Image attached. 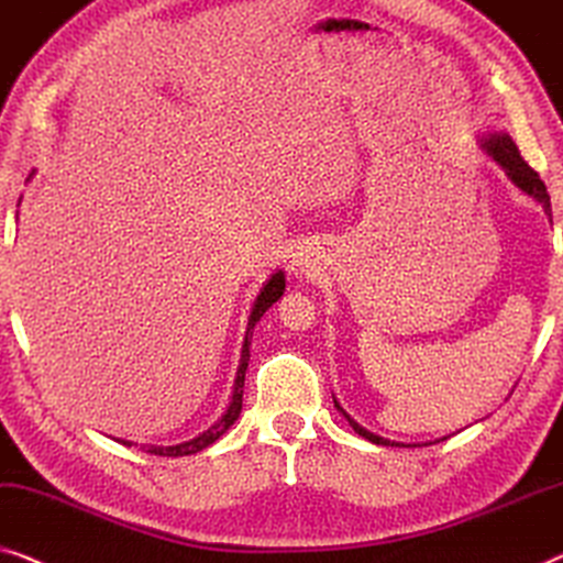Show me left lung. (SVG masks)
<instances>
[{"mask_svg":"<svg viewBox=\"0 0 563 563\" xmlns=\"http://www.w3.org/2000/svg\"><path fill=\"white\" fill-rule=\"evenodd\" d=\"M485 147H487V153L493 155L495 161L500 163L505 170H508V176L512 178V184H516L518 188H522V191H526L528 196H533V199L541 201L543 209L551 213V196H549V191H545V184L541 180V176H538V173L526 163V157L520 155V150H518L516 142L510 140V134H493V137L485 142ZM334 406L339 408L336 400H334ZM339 410H342V408H339ZM342 413H344V410H342ZM346 421H350L352 429L357 431L360 437L367 439V441L383 443V446H387V443H390L387 439H379V437H375V433H369L367 429H362V426L357 421H352L350 416H346Z\"/></svg>","mask_w":563,"mask_h":563,"instance_id":"left-lung-1","label":"left lung"}]
</instances>
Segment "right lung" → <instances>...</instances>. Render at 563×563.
I'll return each instance as SVG.
<instances>
[{
    "mask_svg": "<svg viewBox=\"0 0 563 563\" xmlns=\"http://www.w3.org/2000/svg\"><path fill=\"white\" fill-rule=\"evenodd\" d=\"M285 290V278L283 273H275L267 285L263 288V292L257 296V303L252 308V316H250V327H247V336H244V346H242V364H240V372H236V383H234V395H232V402H229V410L224 416L219 418L217 423L211 426L209 431H203L201 437H196L186 443H178V446H142L147 451V454H155V456H188V454H196V451H201L209 446V443L217 441L221 433H224L229 426L236 421V416H240L242 410V393H244V372H247V362H250V339H252V329H255V323L260 321V316H263L267 308H271L275 300L283 296ZM126 443V441H122ZM126 446H132V443H126Z\"/></svg>",
    "mask_w": 563,
    "mask_h": 563,
    "instance_id": "obj_1",
    "label": "right lung"
}]
</instances>
